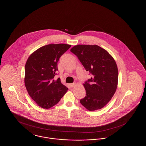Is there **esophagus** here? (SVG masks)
<instances>
[{
  "label": "esophagus",
  "mask_w": 146,
  "mask_h": 146,
  "mask_svg": "<svg viewBox=\"0 0 146 146\" xmlns=\"http://www.w3.org/2000/svg\"><path fill=\"white\" fill-rule=\"evenodd\" d=\"M76 84L75 83H74L70 84V86L71 87H74V86H76Z\"/></svg>",
  "instance_id": "34e87169"
}]
</instances>
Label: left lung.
Wrapping results in <instances>:
<instances>
[{"label":"left lung","instance_id":"8db88e82","mask_svg":"<svg viewBox=\"0 0 146 146\" xmlns=\"http://www.w3.org/2000/svg\"><path fill=\"white\" fill-rule=\"evenodd\" d=\"M92 77L85 82L86 96L80 100L87 110L101 109L113 96L118 85L115 60L106 50L96 45H77L70 49Z\"/></svg>","mask_w":146,"mask_h":146}]
</instances>
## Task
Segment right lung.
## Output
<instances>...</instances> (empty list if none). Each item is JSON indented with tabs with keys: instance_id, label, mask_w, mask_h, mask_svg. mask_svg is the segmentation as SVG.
<instances>
[{
	"instance_id": "1",
	"label": "right lung",
	"mask_w": 146,
	"mask_h": 146,
	"mask_svg": "<svg viewBox=\"0 0 146 146\" xmlns=\"http://www.w3.org/2000/svg\"><path fill=\"white\" fill-rule=\"evenodd\" d=\"M70 46L65 44L46 45L28 57L25 65V86L29 96L42 108L57 104L68 90L60 78L56 80L54 78L60 58Z\"/></svg>"
}]
</instances>
